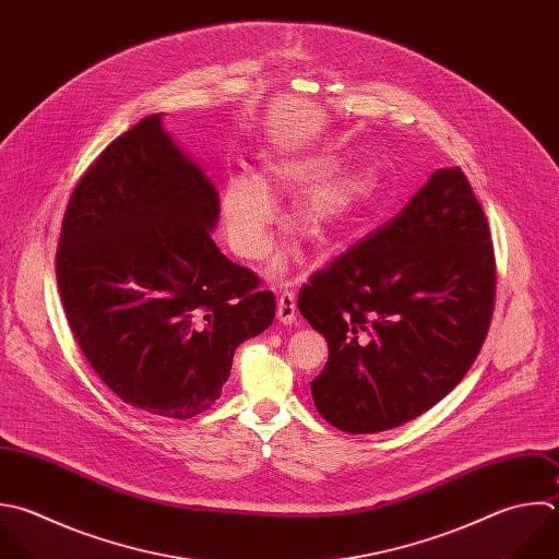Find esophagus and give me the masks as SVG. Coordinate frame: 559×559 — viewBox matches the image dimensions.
Instances as JSON below:
<instances>
[{"label": "esophagus", "instance_id": "34e87169", "mask_svg": "<svg viewBox=\"0 0 559 559\" xmlns=\"http://www.w3.org/2000/svg\"><path fill=\"white\" fill-rule=\"evenodd\" d=\"M295 319H297V299L293 293L286 290L277 299V321L284 325H290L295 323Z\"/></svg>", "mask_w": 559, "mask_h": 559}]
</instances>
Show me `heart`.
<instances>
[{
  "mask_svg": "<svg viewBox=\"0 0 559 559\" xmlns=\"http://www.w3.org/2000/svg\"><path fill=\"white\" fill-rule=\"evenodd\" d=\"M325 159L273 162L262 177L247 173L227 179L221 194V221L231 251L245 260H258L271 245L277 210L269 192L308 190L306 199L290 216V227L317 247H325L343 223L373 194L378 177L373 170L356 166L334 173ZM286 269V258L277 255L273 271Z\"/></svg>",
  "mask_w": 559,
  "mask_h": 559,
  "instance_id": "heart-1",
  "label": "heart"
}]
</instances>
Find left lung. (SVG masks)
Masks as SVG:
<instances>
[{
	"label": "left lung",
	"instance_id": "8db88e82",
	"mask_svg": "<svg viewBox=\"0 0 559 559\" xmlns=\"http://www.w3.org/2000/svg\"><path fill=\"white\" fill-rule=\"evenodd\" d=\"M487 218L459 168L435 170L408 205L299 293L330 358L310 382L323 419L367 435L415 419L467 373L493 310Z\"/></svg>",
	"mask_w": 559,
	"mask_h": 559
}]
</instances>
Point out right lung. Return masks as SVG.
I'll use <instances>...</instances> for the list:
<instances>
[{
  "label": "right lung",
  "instance_id": "right-lung-1",
  "mask_svg": "<svg viewBox=\"0 0 559 559\" xmlns=\"http://www.w3.org/2000/svg\"><path fill=\"white\" fill-rule=\"evenodd\" d=\"M214 181L155 114L111 142L76 186L57 277L70 328L127 404L190 419L223 393L236 347L275 319V297L212 231Z\"/></svg>",
  "mask_w": 559,
  "mask_h": 559
}]
</instances>
